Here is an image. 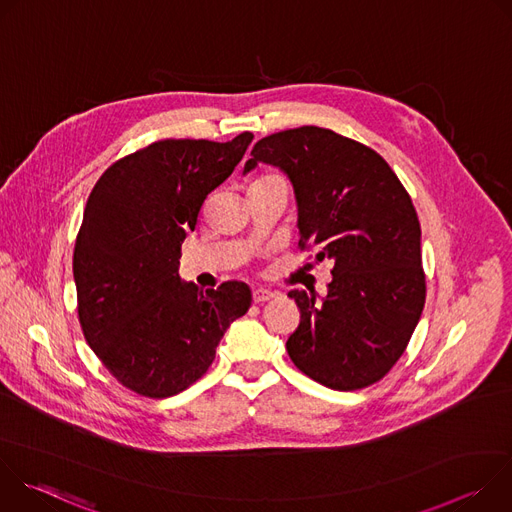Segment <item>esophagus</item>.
I'll return each mask as SVG.
<instances>
[{
    "label": "esophagus",
    "mask_w": 512,
    "mask_h": 512,
    "mask_svg": "<svg viewBox=\"0 0 512 512\" xmlns=\"http://www.w3.org/2000/svg\"><path fill=\"white\" fill-rule=\"evenodd\" d=\"M277 294L275 291H271V289H265V287H257V289H253V302L255 304H263V302H269V300H273Z\"/></svg>",
    "instance_id": "esophagus-1"
}]
</instances>
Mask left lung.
Returning <instances> with one entry per match:
<instances>
[{
  "instance_id": "1",
  "label": "left lung",
  "mask_w": 512,
  "mask_h": 512,
  "mask_svg": "<svg viewBox=\"0 0 512 512\" xmlns=\"http://www.w3.org/2000/svg\"><path fill=\"white\" fill-rule=\"evenodd\" d=\"M243 174L279 168L294 186L300 245L332 261L328 294L289 291L302 318L287 354L316 383L354 391L383 379L425 304L421 229L389 164L367 145L304 125L255 143Z\"/></svg>"
}]
</instances>
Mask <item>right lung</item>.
<instances>
[{"label": "right lung", "instance_id": "add662e5", "mask_svg": "<svg viewBox=\"0 0 512 512\" xmlns=\"http://www.w3.org/2000/svg\"><path fill=\"white\" fill-rule=\"evenodd\" d=\"M253 133L227 143L164 139L115 162L83 214L72 273L85 338L127 389L164 399L198 381L251 289L182 281L180 247L204 198L243 160Z\"/></svg>", "mask_w": 512, "mask_h": 512}]
</instances>
